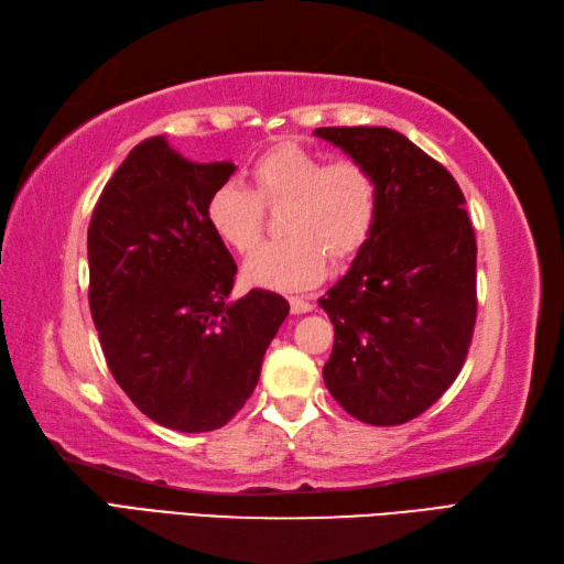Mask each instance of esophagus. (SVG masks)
I'll return each instance as SVG.
<instances>
[{
  "label": "esophagus",
  "instance_id": "1",
  "mask_svg": "<svg viewBox=\"0 0 564 564\" xmlns=\"http://www.w3.org/2000/svg\"><path fill=\"white\" fill-rule=\"evenodd\" d=\"M289 303H291L293 315L310 313V310L315 307V305H313V301H310V297H301V295H291V297H289Z\"/></svg>",
  "mask_w": 564,
  "mask_h": 564
}]
</instances>
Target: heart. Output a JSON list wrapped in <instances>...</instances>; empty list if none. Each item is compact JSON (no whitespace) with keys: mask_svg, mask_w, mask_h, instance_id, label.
<instances>
[{"mask_svg":"<svg viewBox=\"0 0 564 564\" xmlns=\"http://www.w3.org/2000/svg\"><path fill=\"white\" fill-rule=\"evenodd\" d=\"M251 188L220 184L206 203L215 237L237 254H251L263 230V206H281V232L247 263V279L271 291L315 285L332 261L344 263L373 237L380 184L356 158L329 160L301 142L283 140L249 166Z\"/></svg>","mask_w":564,"mask_h":564,"instance_id":"heart-1","label":"heart"}]
</instances>
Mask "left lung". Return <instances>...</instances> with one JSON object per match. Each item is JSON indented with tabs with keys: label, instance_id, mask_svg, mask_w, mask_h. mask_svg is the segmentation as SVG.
I'll use <instances>...</instances> for the list:
<instances>
[{
	"label": "left lung",
	"instance_id": "8db88e82",
	"mask_svg": "<svg viewBox=\"0 0 564 564\" xmlns=\"http://www.w3.org/2000/svg\"><path fill=\"white\" fill-rule=\"evenodd\" d=\"M380 184L373 237L319 297L334 325L327 390L358 422L398 426L426 412L470 349L477 242L451 172L398 130L317 128Z\"/></svg>",
	"mask_w": 564,
	"mask_h": 564
}]
</instances>
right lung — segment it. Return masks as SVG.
Segmentation results:
<instances>
[{
    "instance_id": "1",
    "label": "right lung",
    "mask_w": 564,
    "mask_h": 564,
    "mask_svg": "<svg viewBox=\"0 0 564 564\" xmlns=\"http://www.w3.org/2000/svg\"><path fill=\"white\" fill-rule=\"evenodd\" d=\"M232 172L150 138L113 172L89 223V310L106 364L142 414L186 434L242 410L291 310L261 289L230 297L237 263L206 203Z\"/></svg>"
}]
</instances>
